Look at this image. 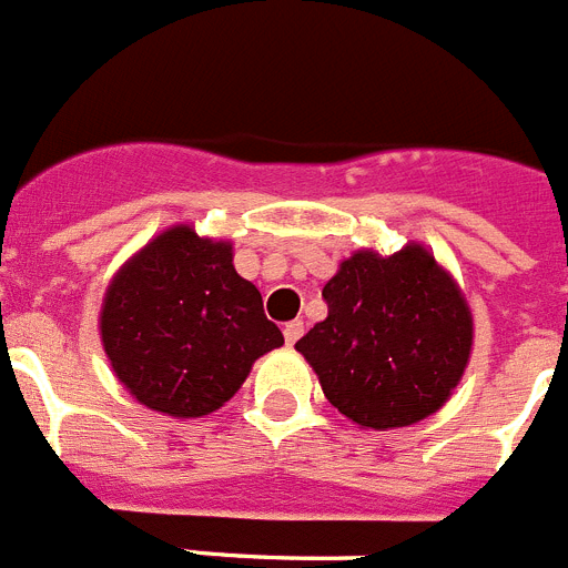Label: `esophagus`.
Returning a JSON list of instances; mask_svg holds the SVG:
<instances>
[{
    "instance_id": "obj_1",
    "label": "esophagus",
    "mask_w": 568,
    "mask_h": 568,
    "mask_svg": "<svg viewBox=\"0 0 568 568\" xmlns=\"http://www.w3.org/2000/svg\"><path fill=\"white\" fill-rule=\"evenodd\" d=\"M283 334H285V343L288 345L297 343V339L303 337V320H291V323H285Z\"/></svg>"
}]
</instances>
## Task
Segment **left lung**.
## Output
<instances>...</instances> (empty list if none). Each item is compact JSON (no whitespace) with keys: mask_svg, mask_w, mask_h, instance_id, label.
Returning a JSON list of instances; mask_svg holds the SVG:
<instances>
[{"mask_svg":"<svg viewBox=\"0 0 568 568\" xmlns=\"http://www.w3.org/2000/svg\"><path fill=\"white\" fill-rule=\"evenodd\" d=\"M328 317L297 339L325 400L359 428L414 426L446 406L475 345V317L423 243L359 248L323 288Z\"/></svg>","mask_w":568,"mask_h":568,"instance_id":"8db88e82","label":"left lung"}]
</instances>
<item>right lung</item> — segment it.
Returning a JSON list of instances; mask_svg holds the SVG:
<instances>
[{
	"label": "right lung",
	"instance_id": "right-lung-1",
	"mask_svg": "<svg viewBox=\"0 0 568 568\" xmlns=\"http://www.w3.org/2000/svg\"><path fill=\"white\" fill-rule=\"evenodd\" d=\"M100 339L125 392L176 420L225 406L256 359L283 345L256 285L236 274L231 240L189 223L120 265L102 297Z\"/></svg>",
	"mask_w": 568,
	"mask_h": 568
}]
</instances>
